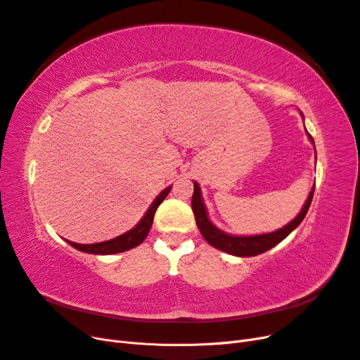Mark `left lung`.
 <instances>
[{
    "label": "left lung",
    "mask_w": 360,
    "mask_h": 360,
    "mask_svg": "<svg viewBox=\"0 0 360 360\" xmlns=\"http://www.w3.org/2000/svg\"><path fill=\"white\" fill-rule=\"evenodd\" d=\"M311 143L314 144L312 136L308 134ZM315 159H317V153H315ZM314 189L315 186H312L309 197L304 202L302 212L294 217V219L287 224L285 226L279 228V230L269 233V234H258V236H231L226 234L224 231H221L219 228H216L210 219L207 216L205 212V205L202 202L201 198V189L198 186L197 181H193V195H192V210L195 214V221H197V225L200 228V231L202 234V237L205 238V242L212 245L213 248L224 250L226 254H231L236 257H254L258 254H263L266 250L271 249L274 246H276L279 242L284 240V238L294 230L297 228L299 224L307 216L309 205L314 197Z\"/></svg>",
    "instance_id": "left-lung-1"
}]
</instances>
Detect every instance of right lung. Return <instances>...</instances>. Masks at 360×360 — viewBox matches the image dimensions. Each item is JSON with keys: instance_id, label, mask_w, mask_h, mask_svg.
I'll return each mask as SVG.
<instances>
[{"instance_id": "right-lung-1", "label": "right lung", "mask_w": 360, "mask_h": 360, "mask_svg": "<svg viewBox=\"0 0 360 360\" xmlns=\"http://www.w3.org/2000/svg\"><path fill=\"white\" fill-rule=\"evenodd\" d=\"M169 191H171V186L167 188V189H163L158 195L156 200L151 202V205L148 207V210L143 216V219H141L135 225V228H132V230L122 234V236L112 238V240L93 243V245H81V243H75V242H69V240H68V243L70 246H73L75 249L82 250V252L96 254V255H111V254L124 252V250H129V249H132V248L141 245L144 242V238L147 237L150 228H151V224H153V217H155L158 207L160 205V202L163 200L167 198V195L169 193Z\"/></svg>"}]
</instances>
